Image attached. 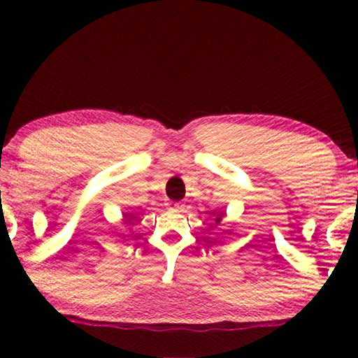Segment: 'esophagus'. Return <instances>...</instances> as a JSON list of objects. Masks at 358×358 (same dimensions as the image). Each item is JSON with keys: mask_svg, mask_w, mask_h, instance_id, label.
<instances>
[{"mask_svg": "<svg viewBox=\"0 0 358 358\" xmlns=\"http://www.w3.org/2000/svg\"><path fill=\"white\" fill-rule=\"evenodd\" d=\"M167 207L172 211H183V208H185L183 203H180V202H169Z\"/></svg>", "mask_w": 358, "mask_h": 358, "instance_id": "esophagus-1", "label": "esophagus"}]
</instances>
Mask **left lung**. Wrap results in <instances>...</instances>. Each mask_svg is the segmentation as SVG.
I'll use <instances>...</instances> for the list:
<instances>
[{
  "label": "left lung",
  "mask_w": 358,
  "mask_h": 358,
  "mask_svg": "<svg viewBox=\"0 0 358 358\" xmlns=\"http://www.w3.org/2000/svg\"><path fill=\"white\" fill-rule=\"evenodd\" d=\"M221 217H222L221 215H217V217H216V222H220V221H221Z\"/></svg>",
  "instance_id": "obj_1"
}]
</instances>
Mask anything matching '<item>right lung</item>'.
Wrapping results in <instances>:
<instances>
[{
    "instance_id": "right-lung-1",
    "label": "right lung",
    "mask_w": 358,
    "mask_h": 358,
    "mask_svg": "<svg viewBox=\"0 0 358 358\" xmlns=\"http://www.w3.org/2000/svg\"><path fill=\"white\" fill-rule=\"evenodd\" d=\"M128 220H129V217H128Z\"/></svg>"
}]
</instances>
